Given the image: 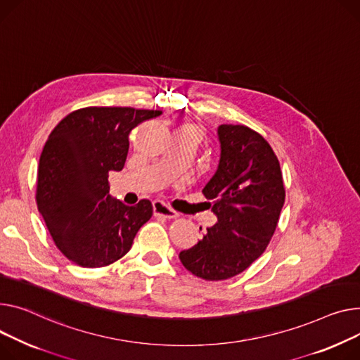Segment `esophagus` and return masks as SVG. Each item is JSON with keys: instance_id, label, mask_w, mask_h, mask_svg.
Segmentation results:
<instances>
[{"instance_id": "esophagus-1", "label": "esophagus", "mask_w": 360, "mask_h": 360, "mask_svg": "<svg viewBox=\"0 0 360 360\" xmlns=\"http://www.w3.org/2000/svg\"><path fill=\"white\" fill-rule=\"evenodd\" d=\"M153 214L156 215V217L166 219V220H171V219H176L178 217V212L174 211L172 208L167 207L162 201H155L153 202Z\"/></svg>"}]
</instances>
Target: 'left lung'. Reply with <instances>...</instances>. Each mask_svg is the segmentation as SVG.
Here are the masks:
<instances>
[{"mask_svg":"<svg viewBox=\"0 0 360 360\" xmlns=\"http://www.w3.org/2000/svg\"><path fill=\"white\" fill-rule=\"evenodd\" d=\"M220 163L204 186L219 221L182 250V265L205 281L236 276L266 250L285 202L279 160L269 143L246 126H219Z\"/></svg>","mask_w":360,"mask_h":360,"instance_id":"left-lung-1","label":"left lung"}]
</instances>
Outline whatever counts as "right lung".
<instances>
[{
    "label": "right lung",
    "instance_id": "add662e5",
    "mask_svg": "<svg viewBox=\"0 0 360 360\" xmlns=\"http://www.w3.org/2000/svg\"><path fill=\"white\" fill-rule=\"evenodd\" d=\"M158 110L86 107L52 130L39 160L36 202L58 249L84 268L108 266L131 248L153 207L111 198L108 175L122 171L130 131Z\"/></svg>",
    "mask_w": 360,
    "mask_h": 360
}]
</instances>
